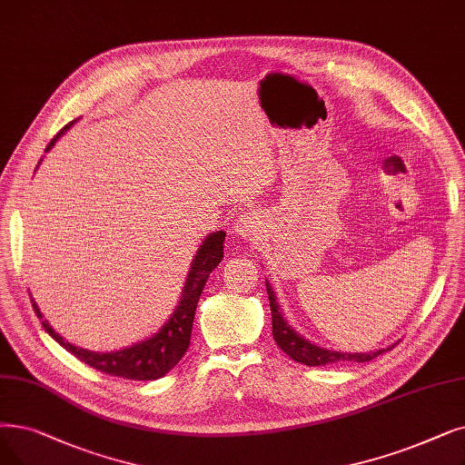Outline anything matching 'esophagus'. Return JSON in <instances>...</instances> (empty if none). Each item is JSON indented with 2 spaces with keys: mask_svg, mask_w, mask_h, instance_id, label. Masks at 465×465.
<instances>
[{
  "mask_svg": "<svg viewBox=\"0 0 465 465\" xmlns=\"http://www.w3.org/2000/svg\"><path fill=\"white\" fill-rule=\"evenodd\" d=\"M235 233L241 237V239H256L258 233L262 232V218L258 213H245L241 214L235 222L233 226Z\"/></svg>",
  "mask_w": 465,
  "mask_h": 465,
  "instance_id": "1",
  "label": "esophagus"
}]
</instances>
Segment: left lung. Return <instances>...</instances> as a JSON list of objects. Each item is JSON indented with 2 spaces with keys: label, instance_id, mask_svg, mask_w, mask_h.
I'll return each mask as SVG.
<instances>
[{
  "label": "left lung",
  "instance_id": "1",
  "mask_svg": "<svg viewBox=\"0 0 465 465\" xmlns=\"http://www.w3.org/2000/svg\"><path fill=\"white\" fill-rule=\"evenodd\" d=\"M266 291H268V298H270V308H272V325H273V340L275 344L285 351L291 359L302 362V365L308 367H325V365H332V362H367L372 361L374 357L381 355L383 351H390L393 346L386 348V350H376V351H369V353H348V351H334V350H327L321 348L313 341L306 340L300 332H296L287 319L282 317V310L279 306V300L272 289V282L266 281Z\"/></svg>",
  "mask_w": 465,
  "mask_h": 465
}]
</instances>
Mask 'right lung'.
<instances>
[{"mask_svg": "<svg viewBox=\"0 0 465 465\" xmlns=\"http://www.w3.org/2000/svg\"><path fill=\"white\" fill-rule=\"evenodd\" d=\"M74 124L75 121H72V124H68L63 131H60L51 140L45 152H49L54 146V143H58V138L63 136ZM42 161L44 159H39V163H42ZM224 239H226V232H220V230L209 233L203 239V243L199 245L192 260V266L184 282L183 294H180L178 306L174 308L171 317L165 321V325L161 327L153 336L143 341H136V344L129 348L100 353V351H91V350L74 346L49 325V321L44 319L42 310H39L35 300L32 298L34 312L39 319H42V325L47 331V334L53 340H56L66 351L75 355L79 361L87 362L89 367L104 374L127 378V380L163 378L169 371H173L178 365V361L183 359V355L190 346L197 302L201 292H203V287L211 272L220 264V260L224 258Z\"/></svg>", "mask_w": 465, "mask_h": 465, "instance_id": "obj_1", "label": "right lung"}]
</instances>
